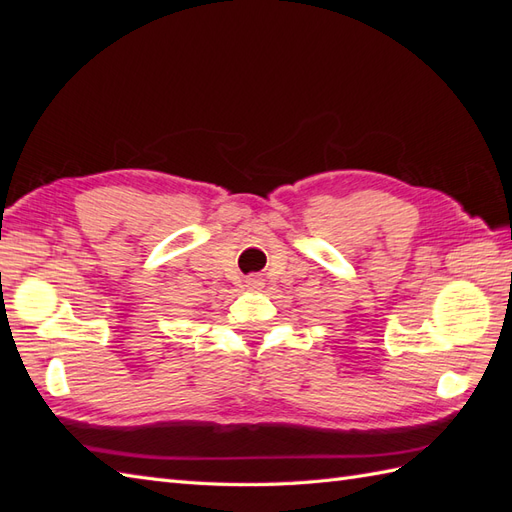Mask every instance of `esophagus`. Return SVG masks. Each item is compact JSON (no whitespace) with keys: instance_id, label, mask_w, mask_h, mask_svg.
Returning <instances> with one entry per match:
<instances>
[{"instance_id":"esophagus-1","label":"esophagus","mask_w":512,"mask_h":512,"mask_svg":"<svg viewBox=\"0 0 512 512\" xmlns=\"http://www.w3.org/2000/svg\"><path fill=\"white\" fill-rule=\"evenodd\" d=\"M246 288L253 290V292H259L264 288V279L257 277V275H250V277H246Z\"/></svg>"}]
</instances>
